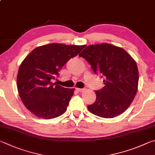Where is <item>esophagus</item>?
<instances>
[{
  "mask_svg": "<svg viewBox=\"0 0 155 155\" xmlns=\"http://www.w3.org/2000/svg\"><path fill=\"white\" fill-rule=\"evenodd\" d=\"M76 91H78V92H83L84 91V88H76Z\"/></svg>",
  "mask_w": 155,
  "mask_h": 155,
  "instance_id": "esophagus-1",
  "label": "esophagus"
}]
</instances>
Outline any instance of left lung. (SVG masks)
Returning a JSON list of instances; mask_svg holds the SVG:
<instances>
[{
	"mask_svg": "<svg viewBox=\"0 0 155 155\" xmlns=\"http://www.w3.org/2000/svg\"><path fill=\"white\" fill-rule=\"evenodd\" d=\"M79 56L91 64L95 74L104 78L105 86L95 91V102L88 109L99 117L111 118L123 114L136 94L139 81L137 64L117 46L101 43L88 45Z\"/></svg>",
	"mask_w": 155,
	"mask_h": 155,
	"instance_id": "left-lung-1",
	"label": "left lung"
}]
</instances>
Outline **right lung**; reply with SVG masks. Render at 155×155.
I'll use <instances>...</instances> for the list:
<instances>
[{
	"instance_id": "1",
	"label": "right lung",
	"mask_w": 155,
	"mask_h": 155,
	"mask_svg": "<svg viewBox=\"0 0 155 155\" xmlns=\"http://www.w3.org/2000/svg\"><path fill=\"white\" fill-rule=\"evenodd\" d=\"M84 47L50 43L36 48L26 57L19 68L17 87L21 101L30 112L44 119L64 113L75 89L62 87L53 80L66 62Z\"/></svg>"
}]
</instances>
